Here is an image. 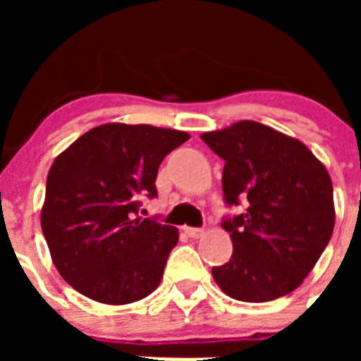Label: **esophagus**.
Instances as JSON below:
<instances>
[{"label":"esophagus","mask_w":361,"mask_h":361,"mask_svg":"<svg viewBox=\"0 0 361 361\" xmlns=\"http://www.w3.org/2000/svg\"><path fill=\"white\" fill-rule=\"evenodd\" d=\"M184 233H186L188 237H191V238H200L204 235V229H200V228H184Z\"/></svg>","instance_id":"obj_1"}]
</instances>
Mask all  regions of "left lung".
<instances>
[{"label":"left lung","instance_id":"8db88e82","mask_svg":"<svg viewBox=\"0 0 361 361\" xmlns=\"http://www.w3.org/2000/svg\"><path fill=\"white\" fill-rule=\"evenodd\" d=\"M224 159L222 191L242 215L222 222L233 242L219 288L240 302H269L295 291L311 273L334 229L333 183L325 166L295 137L257 121L200 135Z\"/></svg>","mask_w":361,"mask_h":361}]
</instances>
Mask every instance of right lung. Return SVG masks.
Instances as JSON below:
<instances>
[{
  "label": "right lung",
  "mask_w": 361,
  "mask_h": 361,
  "mask_svg": "<svg viewBox=\"0 0 361 361\" xmlns=\"http://www.w3.org/2000/svg\"><path fill=\"white\" fill-rule=\"evenodd\" d=\"M190 133L108 123L82 133L50 166L41 229L59 275L108 305L132 304L159 288L178 229L137 215L155 197L161 162Z\"/></svg>",
  "instance_id": "1"
}]
</instances>
